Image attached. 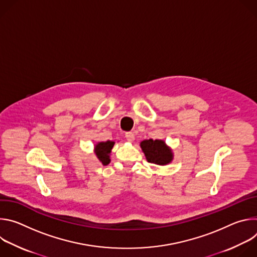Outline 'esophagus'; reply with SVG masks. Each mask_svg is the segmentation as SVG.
Instances as JSON below:
<instances>
[{
  "label": "esophagus",
  "mask_w": 257,
  "mask_h": 257,
  "mask_svg": "<svg viewBox=\"0 0 257 257\" xmlns=\"http://www.w3.org/2000/svg\"><path fill=\"white\" fill-rule=\"evenodd\" d=\"M125 137H126V139H127L128 141H130V142L134 141V138H135L133 132H126V133H125Z\"/></svg>",
  "instance_id": "esophagus-1"
}]
</instances>
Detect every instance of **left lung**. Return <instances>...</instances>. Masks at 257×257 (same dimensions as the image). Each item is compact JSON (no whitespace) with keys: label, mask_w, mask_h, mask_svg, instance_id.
I'll list each match as a JSON object with an SVG mask.
<instances>
[{"label":"left lung","mask_w":257,"mask_h":257,"mask_svg":"<svg viewBox=\"0 0 257 257\" xmlns=\"http://www.w3.org/2000/svg\"><path fill=\"white\" fill-rule=\"evenodd\" d=\"M140 146L149 163L164 166L173 160L171 150L163 140H143L140 143Z\"/></svg>","instance_id":"obj_1"}]
</instances>
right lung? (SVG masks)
<instances>
[{"mask_svg": "<svg viewBox=\"0 0 257 257\" xmlns=\"http://www.w3.org/2000/svg\"><path fill=\"white\" fill-rule=\"evenodd\" d=\"M115 142L114 141H105V142H99L95 146V155L98 159V161L103 165L106 166L111 160H109V154H111V150L113 149Z\"/></svg>", "mask_w": 257, "mask_h": 257, "instance_id": "right-lung-1", "label": "right lung"}]
</instances>
